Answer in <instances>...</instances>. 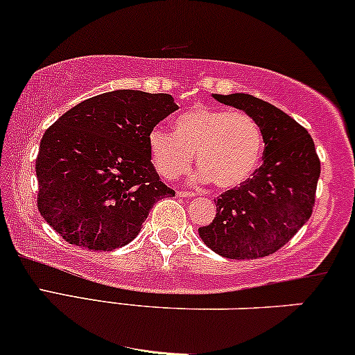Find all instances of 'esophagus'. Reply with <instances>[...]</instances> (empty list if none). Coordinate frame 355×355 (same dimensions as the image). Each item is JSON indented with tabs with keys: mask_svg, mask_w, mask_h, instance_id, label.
I'll return each mask as SVG.
<instances>
[{
	"mask_svg": "<svg viewBox=\"0 0 355 355\" xmlns=\"http://www.w3.org/2000/svg\"><path fill=\"white\" fill-rule=\"evenodd\" d=\"M179 197H194L196 192L194 191H178Z\"/></svg>",
	"mask_w": 355,
	"mask_h": 355,
	"instance_id": "obj_1",
	"label": "esophagus"
}]
</instances>
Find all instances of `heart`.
Masks as SVG:
<instances>
[{
	"label": "heart",
	"mask_w": 355,
	"mask_h": 355,
	"mask_svg": "<svg viewBox=\"0 0 355 355\" xmlns=\"http://www.w3.org/2000/svg\"><path fill=\"white\" fill-rule=\"evenodd\" d=\"M173 127V133L156 127L148 135L151 163L164 179L182 176L194 153L200 178L222 189L243 184L259 164L262 133L245 112L196 105L174 119Z\"/></svg>",
	"instance_id": "heart-1"
}]
</instances>
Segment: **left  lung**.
I'll return each mask as SVG.
<instances>
[{
    "instance_id": "obj_1",
    "label": "left lung",
    "mask_w": 355,
    "mask_h": 355,
    "mask_svg": "<svg viewBox=\"0 0 355 355\" xmlns=\"http://www.w3.org/2000/svg\"><path fill=\"white\" fill-rule=\"evenodd\" d=\"M218 103L245 110L261 128L264 153L259 169L220 194L217 215L199 228L202 241L228 259H257L279 251L311 217L321 173L305 127L251 94H214Z\"/></svg>"
}]
</instances>
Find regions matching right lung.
Wrapping results in <instances>:
<instances>
[{"mask_svg":"<svg viewBox=\"0 0 355 355\" xmlns=\"http://www.w3.org/2000/svg\"><path fill=\"white\" fill-rule=\"evenodd\" d=\"M174 110L169 94L119 89L58 117L35 159L37 207L45 222L87 251L130 243L155 202L176 194L159 181L148 151L150 132Z\"/></svg>","mask_w":355,"mask_h":355,"instance_id":"right-lung-1","label":"right lung"}]
</instances>
